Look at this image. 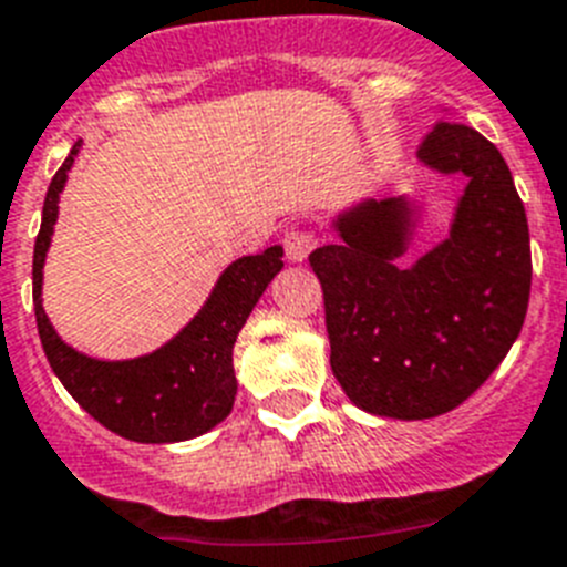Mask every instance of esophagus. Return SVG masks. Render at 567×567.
Masks as SVG:
<instances>
[{"mask_svg":"<svg viewBox=\"0 0 567 567\" xmlns=\"http://www.w3.org/2000/svg\"><path fill=\"white\" fill-rule=\"evenodd\" d=\"M315 247H318V238H315L309 229H289V233L284 235V252H287V258L292 260V264L307 260Z\"/></svg>","mask_w":567,"mask_h":567,"instance_id":"34e87169","label":"esophagus"}]
</instances>
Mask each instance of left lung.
Segmentation results:
<instances>
[{"instance_id":"8db88e82","label":"left lung","mask_w":567,"mask_h":567,"mask_svg":"<svg viewBox=\"0 0 567 567\" xmlns=\"http://www.w3.org/2000/svg\"><path fill=\"white\" fill-rule=\"evenodd\" d=\"M417 155L468 178L449 238L405 267L417 209L385 198L340 213L338 240L309 255L334 378L363 412L394 420L437 417L477 392L517 340L530 295L528 218L499 150L440 115Z\"/></svg>"}]
</instances>
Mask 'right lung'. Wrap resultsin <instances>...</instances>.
<instances>
[{"instance_id": "right-lung-1", "label": "right lung", "mask_w": 567, "mask_h": 567, "mask_svg": "<svg viewBox=\"0 0 567 567\" xmlns=\"http://www.w3.org/2000/svg\"><path fill=\"white\" fill-rule=\"evenodd\" d=\"M73 144L44 195L42 229L33 247V309L50 369L93 420L135 443H178L198 437L233 412L238 380L233 346L249 312L284 267V247L238 258L224 269L202 312L155 352L133 360H96L76 352L50 327L42 307V269L53 224L59 218V193L64 189Z\"/></svg>"}]
</instances>
